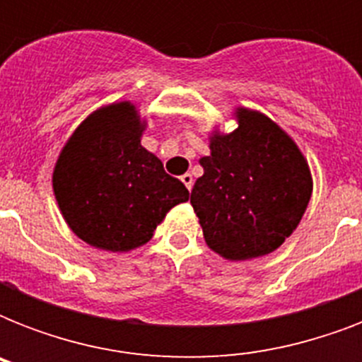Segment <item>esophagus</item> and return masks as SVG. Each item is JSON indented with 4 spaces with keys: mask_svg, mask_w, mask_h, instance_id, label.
I'll return each mask as SVG.
<instances>
[{
    "mask_svg": "<svg viewBox=\"0 0 362 362\" xmlns=\"http://www.w3.org/2000/svg\"><path fill=\"white\" fill-rule=\"evenodd\" d=\"M180 180L184 182V186H186L187 189H189V192H192V187H193V176L189 175V173H186V175H182Z\"/></svg>",
    "mask_w": 362,
    "mask_h": 362,
    "instance_id": "esophagus-1",
    "label": "esophagus"
}]
</instances>
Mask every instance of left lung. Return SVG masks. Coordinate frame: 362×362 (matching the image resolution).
Segmentation results:
<instances>
[{"mask_svg":"<svg viewBox=\"0 0 362 362\" xmlns=\"http://www.w3.org/2000/svg\"><path fill=\"white\" fill-rule=\"evenodd\" d=\"M233 118L231 133L210 129V153L199 159L204 173L192 189V206L212 252L250 261L291 237L314 180L297 142L274 120L247 107H237Z\"/></svg>","mask_w":362,"mask_h":362,"instance_id":"1","label":"left lung"}]
</instances>
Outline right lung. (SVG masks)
I'll list each match as a JSON object with an SVG mask.
<instances>
[{
  "instance_id": "right-lung-1",
  "label": "right lung",
  "mask_w": 362,
  "mask_h": 362,
  "mask_svg": "<svg viewBox=\"0 0 362 362\" xmlns=\"http://www.w3.org/2000/svg\"><path fill=\"white\" fill-rule=\"evenodd\" d=\"M148 120L131 101L103 105L65 141L52 189L65 223L86 244L125 253L144 246L189 192L141 144Z\"/></svg>"
}]
</instances>
